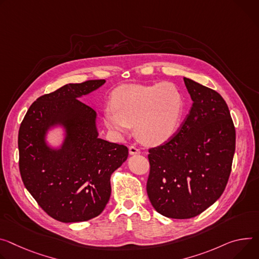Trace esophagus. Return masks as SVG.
<instances>
[{
	"label": "esophagus",
	"mask_w": 259,
	"mask_h": 259,
	"mask_svg": "<svg viewBox=\"0 0 259 259\" xmlns=\"http://www.w3.org/2000/svg\"><path fill=\"white\" fill-rule=\"evenodd\" d=\"M129 153H130V155H136V154H139L140 151L135 146H130L129 147Z\"/></svg>",
	"instance_id": "obj_1"
}]
</instances>
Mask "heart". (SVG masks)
Wrapping results in <instances>:
<instances>
[{
  "mask_svg": "<svg viewBox=\"0 0 259 259\" xmlns=\"http://www.w3.org/2000/svg\"><path fill=\"white\" fill-rule=\"evenodd\" d=\"M111 104L103 112L105 125L117 135L135 126L137 137L148 145L170 139L183 122L186 108L181 90L169 81L121 87L114 92Z\"/></svg>",
  "mask_w": 259,
  "mask_h": 259,
  "instance_id": "1",
  "label": "heart"
}]
</instances>
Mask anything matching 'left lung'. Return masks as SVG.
I'll return each mask as SVG.
<instances>
[{"label": "left lung", "mask_w": 259, "mask_h": 259, "mask_svg": "<svg viewBox=\"0 0 259 259\" xmlns=\"http://www.w3.org/2000/svg\"><path fill=\"white\" fill-rule=\"evenodd\" d=\"M193 101L177 133L149 150L147 192L159 214L193 218L223 193L236 150V129L219 93L184 77Z\"/></svg>", "instance_id": "1"}]
</instances>
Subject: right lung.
I'll list each match as a JSON object with an SVG mask.
<instances>
[{"label":"right lung","mask_w":259,"mask_h":259,"mask_svg":"<svg viewBox=\"0 0 259 259\" xmlns=\"http://www.w3.org/2000/svg\"><path fill=\"white\" fill-rule=\"evenodd\" d=\"M104 79L69 83L39 97L18 131L19 171L23 185L46 214L69 223L102 213L110 193V176L128 157V148L98 137L96 111L77 98L104 84ZM65 128L60 149L45 136L52 127Z\"/></svg>","instance_id":"right-lung-1"}]
</instances>
